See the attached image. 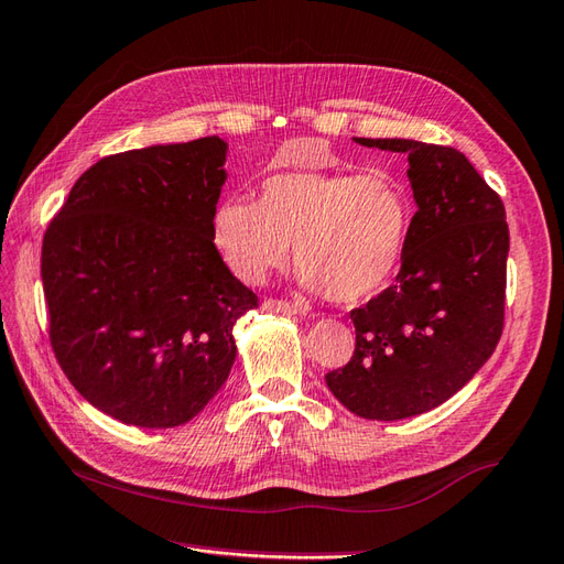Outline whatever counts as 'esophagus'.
Returning <instances> with one entry per match:
<instances>
[{"instance_id":"34e87169","label":"esophagus","mask_w":564,"mask_h":564,"mask_svg":"<svg viewBox=\"0 0 564 564\" xmlns=\"http://www.w3.org/2000/svg\"><path fill=\"white\" fill-rule=\"evenodd\" d=\"M269 312H281V314H297L300 310L291 303H285V300H264V305H261Z\"/></svg>"}]
</instances>
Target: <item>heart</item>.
<instances>
[{
  "label": "heart",
  "mask_w": 564,
  "mask_h": 564,
  "mask_svg": "<svg viewBox=\"0 0 564 564\" xmlns=\"http://www.w3.org/2000/svg\"><path fill=\"white\" fill-rule=\"evenodd\" d=\"M413 199L389 173L291 170L261 182L259 202L228 196L212 218V238L235 276L261 283L291 254L310 293L358 305L382 293L405 257Z\"/></svg>",
  "instance_id": "obj_1"
}]
</instances>
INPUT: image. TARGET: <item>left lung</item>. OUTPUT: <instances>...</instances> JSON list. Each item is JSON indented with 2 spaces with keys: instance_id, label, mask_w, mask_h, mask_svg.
Instances as JSON below:
<instances>
[{
  "instance_id": "8db88e82",
  "label": "left lung",
  "mask_w": 564,
  "mask_h": 564,
  "mask_svg": "<svg viewBox=\"0 0 564 564\" xmlns=\"http://www.w3.org/2000/svg\"><path fill=\"white\" fill-rule=\"evenodd\" d=\"M409 155L417 212L397 283L350 312L356 350L326 387L365 421L437 409L488 362L502 336L505 206L464 153L413 139H352Z\"/></svg>"
}]
</instances>
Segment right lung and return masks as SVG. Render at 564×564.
I'll list each match as a JSON object with an SVG mask.
<instances>
[{"mask_svg":"<svg viewBox=\"0 0 564 564\" xmlns=\"http://www.w3.org/2000/svg\"><path fill=\"white\" fill-rule=\"evenodd\" d=\"M226 159L218 137L108 155L47 226L52 350L78 394L124 425L199 415L238 356L235 322L259 303L212 238Z\"/></svg>","mask_w":564,"mask_h":564,"instance_id":"add662e5","label":"right lung"}]
</instances>
